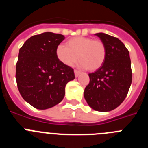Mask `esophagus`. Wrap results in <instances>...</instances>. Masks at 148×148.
I'll return each instance as SVG.
<instances>
[{
	"label": "esophagus",
	"instance_id": "esophagus-1",
	"mask_svg": "<svg viewBox=\"0 0 148 148\" xmlns=\"http://www.w3.org/2000/svg\"><path fill=\"white\" fill-rule=\"evenodd\" d=\"M74 73H75V77H78V75H79L81 74V72L78 71V70H74Z\"/></svg>",
	"mask_w": 148,
	"mask_h": 148
}]
</instances>
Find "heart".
Here are the masks:
<instances>
[{
    "mask_svg": "<svg viewBox=\"0 0 148 148\" xmlns=\"http://www.w3.org/2000/svg\"><path fill=\"white\" fill-rule=\"evenodd\" d=\"M56 56L66 66H73L78 58L79 66L95 71L105 61L107 51L105 45L101 40L79 36L68 40L66 47L58 46L56 49Z\"/></svg>",
    "mask_w": 148,
    "mask_h": 148,
    "instance_id": "obj_1",
    "label": "heart"
}]
</instances>
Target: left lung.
<instances>
[{"label": "left lung", "instance_id": "obj_1", "mask_svg": "<svg viewBox=\"0 0 148 148\" xmlns=\"http://www.w3.org/2000/svg\"><path fill=\"white\" fill-rule=\"evenodd\" d=\"M95 35L105 45L107 56L102 66L89 74L84 96L91 108L108 112L119 107L127 95L132 82L131 61L119 39L102 32Z\"/></svg>", "mask_w": 148, "mask_h": 148}]
</instances>
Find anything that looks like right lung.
<instances>
[{"mask_svg":"<svg viewBox=\"0 0 148 148\" xmlns=\"http://www.w3.org/2000/svg\"><path fill=\"white\" fill-rule=\"evenodd\" d=\"M64 38L61 34L44 32L30 37L19 50L17 85L23 99L36 109H48L61 102L66 84L75 78L73 68L56 56Z\"/></svg>","mask_w":148,"mask_h":148,"instance_id":"add662e5","label":"right lung"}]
</instances>
